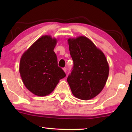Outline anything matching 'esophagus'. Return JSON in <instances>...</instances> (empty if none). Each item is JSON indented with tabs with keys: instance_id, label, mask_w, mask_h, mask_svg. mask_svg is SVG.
<instances>
[{
	"instance_id": "obj_1",
	"label": "esophagus",
	"mask_w": 132,
	"mask_h": 132,
	"mask_svg": "<svg viewBox=\"0 0 132 132\" xmlns=\"http://www.w3.org/2000/svg\"><path fill=\"white\" fill-rule=\"evenodd\" d=\"M63 71H64V72H66V68H63Z\"/></svg>"
}]
</instances>
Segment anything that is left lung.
<instances>
[{
	"mask_svg": "<svg viewBox=\"0 0 132 132\" xmlns=\"http://www.w3.org/2000/svg\"><path fill=\"white\" fill-rule=\"evenodd\" d=\"M73 68L67 81L73 95L89 100L101 92L109 75V64L102 51L84 36L68 39Z\"/></svg>",
	"mask_w": 132,
	"mask_h": 132,
	"instance_id": "8db88e82",
	"label": "left lung"
}]
</instances>
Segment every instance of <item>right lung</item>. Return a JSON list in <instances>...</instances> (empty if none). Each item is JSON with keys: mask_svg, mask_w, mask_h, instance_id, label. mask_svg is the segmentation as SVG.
Returning <instances> with one entry per match:
<instances>
[{"mask_svg": "<svg viewBox=\"0 0 132 132\" xmlns=\"http://www.w3.org/2000/svg\"><path fill=\"white\" fill-rule=\"evenodd\" d=\"M57 40L43 35L31 45L21 56L19 71L24 86L39 97L54 90L59 80L66 76L57 65L54 48Z\"/></svg>", "mask_w": 132, "mask_h": 132, "instance_id": "1", "label": "right lung"}]
</instances>
